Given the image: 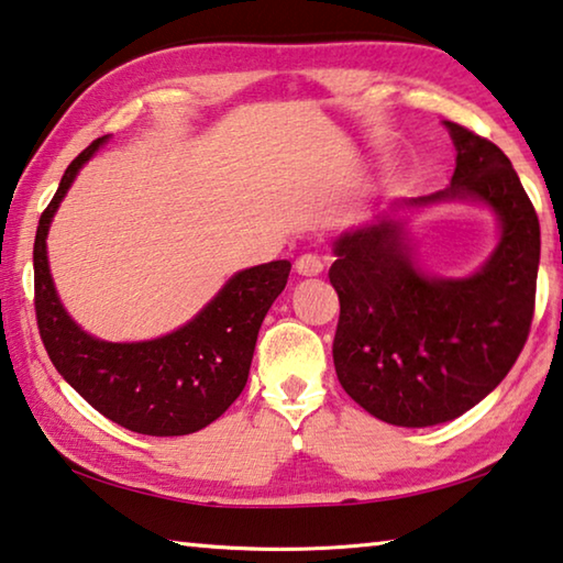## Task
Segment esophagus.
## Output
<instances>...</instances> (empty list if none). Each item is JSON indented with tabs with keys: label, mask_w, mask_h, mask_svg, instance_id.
I'll return each mask as SVG.
<instances>
[{
	"label": "esophagus",
	"mask_w": 563,
	"mask_h": 563,
	"mask_svg": "<svg viewBox=\"0 0 563 563\" xmlns=\"http://www.w3.org/2000/svg\"><path fill=\"white\" fill-rule=\"evenodd\" d=\"M296 273H298V275H306V278H310V275L323 273L321 257H316V255H300V257L296 260Z\"/></svg>",
	"instance_id": "1"
}]
</instances>
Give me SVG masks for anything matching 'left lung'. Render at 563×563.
Returning <instances> with one entry per match:
<instances>
[{
  "instance_id": "1",
  "label": "left lung",
  "mask_w": 563,
  "mask_h": 563,
  "mask_svg": "<svg viewBox=\"0 0 563 563\" xmlns=\"http://www.w3.org/2000/svg\"><path fill=\"white\" fill-rule=\"evenodd\" d=\"M444 129L457 151L450 187L394 201L333 242L335 376L358 407L397 427L450 422L488 397L516 364L533 318L541 228L531 199L496 144L457 123ZM450 200L483 203L499 220V245L465 279L424 274L396 217Z\"/></svg>"
}]
</instances>
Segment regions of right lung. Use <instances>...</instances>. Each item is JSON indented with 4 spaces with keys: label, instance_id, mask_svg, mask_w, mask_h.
I'll return each mask as SVG.
<instances>
[{
    "label": "right lung",
    "instance_id": "add662e5",
    "mask_svg": "<svg viewBox=\"0 0 563 563\" xmlns=\"http://www.w3.org/2000/svg\"><path fill=\"white\" fill-rule=\"evenodd\" d=\"M96 139L67 166L35 234V310L42 343L63 379L111 422L151 438H179L212 424L240 397L257 331L288 283V260L234 273L179 329L151 341L113 343L82 331L57 296L47 232L75 176L103 146Z\"/></svg>",
    "mask_w": 563,
    "mask_h": 563
}]
</instances>
